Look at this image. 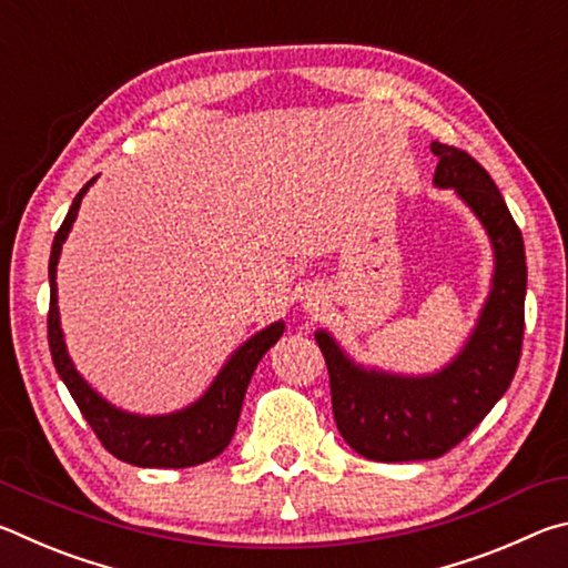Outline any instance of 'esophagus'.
Here are the masks:
<instances>
[{
    "label": "esophagus",
    "instance_id": "1",
    "mask_svg": "<svg viewBox=\"0 0 568 568\" xmlns=\"http://www.w3.org/2000/svg\"><path fill=\"white\" fill-rule=\"evenodd\" d=\"M321 295H305V311H318Z\"/></svg>",
    "mask_w": 568,
    "mask_h": 568
}]
</instances>
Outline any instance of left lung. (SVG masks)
Masks as SVG:
<instances>
[{
	"label": "left lung",
	"instance_id": "1",
	"mask_svg": "<svg viewBox=\"0 0 568 568\" xmlns=\"http://www.w3.org/2000/svg\"><path fill=\"white\" fill-rule=\"evenodd\" d=\"M436 187H454L494 245L491 293L454 361L428 376L363 368L328 331L315 333L331 376L333 416L353 450L381 464L448 454L511 386L524 343L526 253L491 175L468 152L434 142Z\"/></svg>",
	"mask_w": 568,
	"mask_h": 568
}]
</instances>
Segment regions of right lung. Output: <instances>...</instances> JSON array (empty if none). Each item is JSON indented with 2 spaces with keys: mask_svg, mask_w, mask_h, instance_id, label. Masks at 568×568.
I'll return each mask as SVG.
<instances>
[{
  "mask_svg": "<svg viewBox=\"0 0 568 568\" xmlns=\"http://www.w3.org/2000/svg\"><path fill=\"white\" fill-rule=\"evenodd\" d=\"M94 178L72 200L70 213L60 225L52 243L50 255V315H47V338L54 368L64 381L67 390L72 393L77 408L82 410L84 420L90 423L100 444L114 458L140 468H187L205 464V460L223 454L237 428L240 408H243L247 383L261 363L263 355L273 348L285 331V323L277 321L267 325L253 338L245 341L230 355L223 371L217 373L213 386L205 390L203 398L190 403L187 408L168 413V416H138L122 408H114L104 400L80 373L67 353L64 335L60 328V307H57V263L67 235H70L77 210L90 190Z\"/></svg>",
  "mask_w": 568,
  "mask_h": 568,
  "instance_id": "right-lung-1",
  "label": "right lung"
}]
</instances>
